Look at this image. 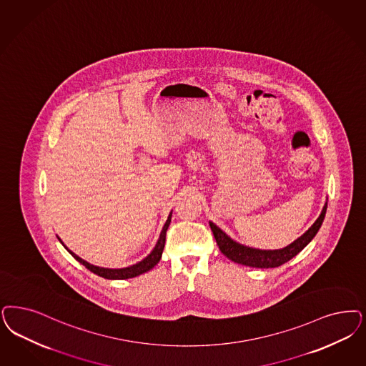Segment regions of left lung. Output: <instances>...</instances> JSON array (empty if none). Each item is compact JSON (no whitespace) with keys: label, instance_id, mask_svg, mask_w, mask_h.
<instances>
[{"label":"left lung","instance_id":"1","mask_svg":"<svg viewBox=\"0 0 366 366\" xmlns=\"http://www.w3.org/2000/svg\"><path fill=\"white\" fill-rule=\"evenodd\" d=\"M326 211H327V202L322 209V214H319L315 223L308 228V231H305L300 238L292 242L290 246L278 250H259V249L247 247L231 239L226 232H223L212 222H209V227L214 232V239L220 252H223L228 259L240 265L250 266V267H261V269L278 267L288 262L295 255H297L311 240L314 239V237L317 234L319 228L325 220Z\"/></svg>","mask_w":366,"mask_h":366}]
</instances>
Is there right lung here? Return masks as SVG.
Instances as JSON below:
<instances>
[{
    "mask_svg": "<svg viewBox=\"0 0 366 366\" xmlns=\"http://www.w3.org/2000/svg\"><path fill=\"white\" fill-rule=\"evenodd\" d=\"M170 222H172V212H170L167 220H166V223H164L162 232H161V235H159V239L157 242L154 250H152L144 259H142L140 262H138V264L128 266V267H123V269H108V267L90 265L89 262L84 261L82 258H79L74 252H70V250L64 246V243H62V240L59 239V238H58V239L61 240V243L66 247V250L70 252L79 264H82V265L85 266L86 269H89L90 272H93L94 274H97V276H100V277L108 278V280H126V278L137 277L139 274H143V273L152 270V267L159 262V259H161V257H162V252H164L166 231H167V228H169Z\"/></svg>",
    "mask_w": 366,
    "mask_h": 366,
    "instance_id": "1",
    "label": "right lung"
}]
</instances>
